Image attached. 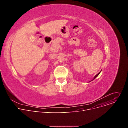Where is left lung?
Instances as JSON below:
<instances>
[{"instance_id": "8db88e82", "label": "left lung", "mask_w": 128, "mask_h": 128, "mask_svg": "<svg viewBox=\"0 0 128 128\" xmlns=\"http://www.w3.org/2000/svg\"><path fill=\"white\" fill-rule=\"evenodd\" d=\"M101 71H100V72H101ZM100 72H99V73H98V74H97V75H96V76H95V77H94V78H93V80H91V81H92V80H95V78H97V76H99V74H100Z\"/></svg>"}]
</instances>
